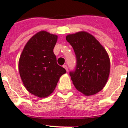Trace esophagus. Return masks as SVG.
Masks as SVG:
<instances>
[{
    "instance_id": "esophagus-1",
    "label": "esophagus",
    "mask_w": 128,
    "mask_h": 128,
    "mask_svg": "<svg viewBox=\"0 0 128 128\" xmlns=\"http://www.w3.org/2000/svg\"><path fill=\"white\" fill-rule=\"evenodd\" d=\"M63 68H65V69H66V70L68 72V69L67 65H63Z\"/></svg>"
}]
</instances>
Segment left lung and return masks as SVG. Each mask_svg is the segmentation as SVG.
<instances>
[{
  "label": "left lung",
  "mask_w": 128,
  "mask_h": 128,
  "mask_svg": "<svg viewBox=\"0 0 128 128\" xmlns=\"http://www.w3.org/2000/svg\"><path fill=\"white\" fill-rule=\"evenodd\" d=\"M66 40L72 46L76 56V68L70 72L75 87L85 96L102 90L110 72V60L106 49L86 32L69 34Z\"/></svg>",
  "instance_id": "8db88e82"
}]
</instances>
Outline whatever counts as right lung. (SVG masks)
<instances>
[{"instance_id":"obj_1","label":"right lung","mask_w":128,"mask_h":128,"mask_svg":"<svg viewBox=\"0 0 128 128\" xmlns=\"http://www.w3.org/2000/svg\"><path fill=\"white\" fill-rule=\"evenodd\" d=\"M57 36L41 31L31 38L24 46L19 61V74L28 92L40 98L52 93L64 68L56 63L53 52Z\"/></svg>"}]
</instances>
